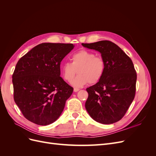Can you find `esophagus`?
<instances>
[{"label": "esophagus", "instance_id": "esophagus-1", "mask_svg": "<svg viewBox=\"0 0 156 156\" xmlns=\"http://www.w3.org/2000/svg\"><path fill=\"white\" fill-rule=\"evenodd\" d=\"M79 90V88H74V89H73V91L75 92H78Z\"/></svg>", "mask_w": 156, "mask_h": 156}]
</instances>
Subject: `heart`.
Masks as SVG:
<instances>
[{"label":"heart","mask_w":156,"mask_h":156,"mask_svg":"<svg viewBox=\"0 0 156 156\" xmlns=\"http://www.w3.org/2000/svg\"><path fill=\"white\" fill-rule=\"evenodd\" d=\"M71 63L61 65L62 74L65 80L70 81L77 72L79 75L71 83L75 87H81L88 83L94 84L100 81L105 70V60L93 52L81 50L70 56Z\"/></svg>","instance_id":"1"}]
</instances>
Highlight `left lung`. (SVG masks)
Masks as SVG:
<instances>
[{"mask_svg": "<svg viewBox=\"0 0 156 156\" xmlns=\"http://www.w3.org/2000/svg\"><path fill=\"white\" fill-rule=\"evenodd\" d=\"M82 45L100 52L105 62V73L100 81L87 88L88 97L86 109L92 119L99 123H115L123 118L134 100L136 73L133 62L110 41Z\"/></svg>", "mask_w": 156, "mask_h": 156, "instance_id": "left-lung-1", "label": "left lung"}]
</instances>
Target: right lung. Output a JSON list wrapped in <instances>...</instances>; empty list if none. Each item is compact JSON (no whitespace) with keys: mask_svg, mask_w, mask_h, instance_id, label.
<instances>
[{"mask_svg":"<svg viewBox=\"0 0 156 156\" xmlns=\"http://www.w3.org/2000/svg\"><path fill=\"white\" fill-rule=\"evenodd\" d=\"M72 44L42 43L19 60L12 75L13 98L27 120L53 123L62 112L73 88L60 77V62Z\"/></svg>","mask_w":156,"mask_h":156,"instance_id":"1","label":"right lung"}]
</instances>
